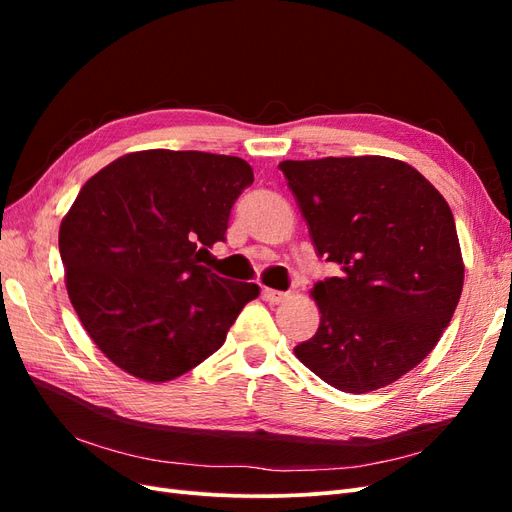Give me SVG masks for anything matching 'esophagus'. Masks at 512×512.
I'll list each match as a JSON object with an SVG mask.
<instances>
[{
  "label": "esophagus",
  "instance_id": "34e87169",
  "mask_svg": "<svg viewBox=\"0 0 512 512\" xmlns=\"http://www.w3.org/2000/svg\"><path fill=\"white\" fill-rule=\"evenodd\" d=\"M262 297H265L269 303H282L288 294L282 290H273V288H265L262 290Z\"/></svg>",
  "mask_w": 512,
  "mask_h": 512
}]
</instances>
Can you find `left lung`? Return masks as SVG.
Segmentation results:
<instances>
[{
	"label": "left lung",
	"mask_w": 512,
	"mask_h": 512,
	"mask_svg": "<svg viewBox=\"0 0 512 512\" xmlns=\"http://www.w3.org/2000/svg\"><path fill=\"white\" fill-rule=\"evenodd\" d=\"M280 170L316 254L342 267L312 288L320 327L294 354L344 393L382 389L425 359L455 314L463 260L453 211L393 158L286 160Z\"/></svg>",
	"instance_id": "1"
}]
</instances>
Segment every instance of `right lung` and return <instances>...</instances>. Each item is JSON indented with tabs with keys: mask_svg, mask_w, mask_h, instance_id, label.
<instances>
[{
	"mask_svg": "<svg viewBox=\"0 0 512 512\" xmlns=\"http://www.w3.org/2000/svg\"><path fill=\"white\" fill-rule=\"evenodd\" d=\"M252 181L235 156L147 149L83 185L61 220L59 254L74 312L108 361L166 382L222 348L260 288L200 262L226 241L230 209Z\"/></svg>",
	"mask_w": 512,
	"mask_h": 512,
	"instance_id": "1",
	"label": "right lung"
}]
</instances>
